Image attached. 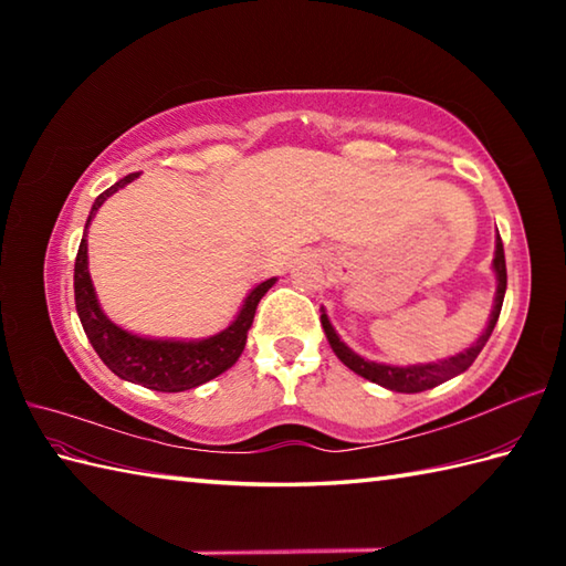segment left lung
Instances as JSON below:
<instances>
[{
    "label": "left lung",
    "instance_id": "obj_1",
    "mask_svg": "<svg viewBox=\"0 0 566 566\" xmlns=\"http://www.w3.org/2000/svg\"><path fill=\"white\" fill-rule=\"evenodd\" d=\"M494 270H496V280H499V290H496V304L494 311H491V318H489V326L486 331L479 335V340L469 347V350L454 355L450 359H444V363H432V365H411V367H391V365H377V363H367L365 357L355 355L350 347H347L340 338L338 333L333 331L331 321L326 316V311L321 314V326L328 335V343L333 347V353L340 357V363L345 367H350L355 375L365 377L375 384H381V387H387L391 391H401V394H418V391H426L438 387V384L452 379L454 375H460L469 365L474 363L476 355L482 353V347L486 345L489 335L494 333V326L499 321L501 314V306H503V294H506V255H503V243H501V235L496 238V258H494Z\"/></svg>",
    "mask_w": 566,
    "mask_h": 566
}]
</instances>
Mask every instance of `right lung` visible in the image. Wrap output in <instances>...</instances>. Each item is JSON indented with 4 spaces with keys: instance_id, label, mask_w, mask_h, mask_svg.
I'll return each mask as SVG.
<instances>
[{
    "instance_id": "obj_1",
    "label": "right lung",
    "mask_w": 566,
    "mask_h": 566,
    "mask_svg": "<svg viewBox=\"0 0 566 566\" xmlns=\"http://www.w3.org/2000/svg\"><path fill=\"white\" fill-rule=\"evenodd\" d=\"M138 172H130L109 189H104L97 201H94L87 226L106 201V197H112L114 191L134 182ZM272 284L274 280L258 284L245 298L238 318L223 333L213 335V338L199 343L148 340L122 331L102 314L87 272V238H82L75 260V304L82 328L87 333L92 347L116 377L143 384V387L155 391L195 389L199 384H207L209 379L219 377L228 367H233L245 347L248 331L252 326V318H255L260 298Z\"/></svg>"
}]
</instances>
